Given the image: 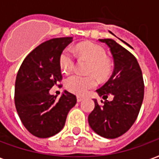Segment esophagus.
Returning <instances> with one entry per match:
<instances>
[{
    "mask_svg": "<svg viewBox=\"0 0 159 159\" xmlns=\"http://www.w3.org/2000/svg\"><path fill=\"white\" fill-rule=\"evenodd\" d=\"M84 99V97H81V96H77V101L79 102H80L81 101H83Z\"/></svg>",
    "mask_w": 159,
    "mask_h": 159,
    "instance_id": "34e87169",
    "label": "esophagus"
}]
</instances>
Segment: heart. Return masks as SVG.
Listing matches in <instances>:
<instances>
[{"label":"heart","mask_w":159,"mask_h":159,"mask_svg":"<svg viewBox=\"0 0 159 159\" xmlns=\"http://www.w3.org/2000/svg\"><path fill=\"white\" fill-rule=\"evenodd\" d=\"M75 52L80 57L90 61L88 74L95 75L100 80H103L110 75L112 65L107 58L106 50L101 45L91 41L80 43L75 47ZM59 64L64 73H69L74 69L75 58L71 50L66 48L62 51L59 57ZM64 84L66 89L72 93L84 95L97 85V80L94 75L82 76L75 74L66 79Z\"/></svg>","instance_id":"1"}]
</instances>
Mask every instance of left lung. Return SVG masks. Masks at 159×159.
<instances>
[{"label": "left lung", "mask_w": 159, "mask_h": 159, "mask_svg": "<svg viewBox=\"0 0 159 159\" xmlns=\"http://www.w3.org/2000/svg\"><path fill=\"white\" fill-rule=\"evenodd\" d=\"M109 47L114 69L106 84L97 90L105 99L102 105L94 99L95 107L88 116L91 128L102 137L114 139L124 135L137 119L144 97L141 69L133 54L112 39H100ZM109 94L114 99L106 100Z\"/></svg>", "instance_id": "left-lung-1"}]
</instances>
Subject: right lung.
<instances>
[{
  "label": "right lung",
  "instance_id": "add662e5",
  "mask_svg": "<svg viewBox=\"0 0 159 159\" xmlns=\"http://www.w3.org/2000/svg\"><path fill=\"white\" fill-rule=\"evenodd\" d=\"M72 40L73 37H62L43 42L25 57L18 72L16 109L28 131L39 138L57 134L77 102L75 95L67 91L58 99L49 93L62 80L59 57Z\"/></svg>",
  "mask_w": 159,
  "mask_h": 159
}]
</instances>
